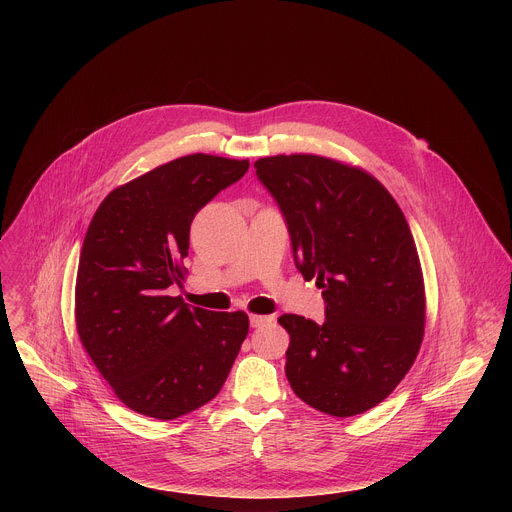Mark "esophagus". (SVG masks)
<instances>
[{
    "mask_svg": "<svg viewBox=\"0 0 512 512\" xmlns=\"http://www.w3.org/2000/svg\"><path fill=\"white\" fill-rule=\"evenodd\" d=\"M249 320H251V326H253V328H259V326L269 324L273 318H271V316H261V314H251Z\"/></svg>",
    "mask_w": 512,
    "mask_h": 512,
    "instance_id": "34e87169",
    "label": "esophagus"
}]
</instances>
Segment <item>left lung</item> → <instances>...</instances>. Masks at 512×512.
Returning <instances> with one entry per match:
<instances>
[{
	"instance_id": "1",
	"label": "left lung",
	"mask_w": 512,
	"mask_h": 512,
	"mask_svg": "<svg viewBox=\"0 0 512 512\" xmlns=\"http://www.w3.org/2000/svg\"><path fill=\"white\" fill-rule=\"evenodd\" d=\"M277 200L304 279H316L326 320L298 314L285 375L310 407L350 417L387 399L411 369L425 330V283L405 216L367 170L314 154L255 162Z\"/></svg>"
}]
</instances>
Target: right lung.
I'll use <instances>...</instances> for the list:
<instances>
[{
    "instance_id": "obj_1",
    "label": "right lung",
    "mask_w": 512,
    "mask_h": 512,
    "mask_svg": "<svg viewBox=\"0 0 512 512\" xmlns=\"http://www.w3.org/2000/svg\"><path fill=\"white\" fill-rule=\"evenodd\" d=\"M249 160L190 154L111 190L85 235L75 320L81 344L123 405L176 419L225 385L249 316L188 308L168 296L188 275L194 214Z\"/></svg>"
}]
</instances>
